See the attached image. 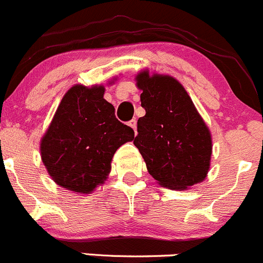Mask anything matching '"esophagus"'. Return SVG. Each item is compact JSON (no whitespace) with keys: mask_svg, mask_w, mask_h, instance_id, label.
<instances>
[{"mask_svg":"<svg viewBox=\"0 0 263 263\" xmlns=\"http://www.w3.org/2000/svg\"><path fill=\"white\" fill-rule=\"evenodd\" d=\"M129 126H130V128H133V130L137 133V120L129 121Z\"/></svg>","mask_w":263,"mask_h":263,"instance_id":"obj_1","label":"esophagus"}]
</instances>
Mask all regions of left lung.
Wrapping results in <instances>:
<instances>
[{"mask_svg": "<svg viewBox=\"0 0 263 263\" xmlns=\"http://www.w3.org/2000/svg\"><path fill=\"white\" fill-rule=\"evenodd\" d=\"M145 115L134 139L147 170L161 186L185 191L207 178L212 135L179 80L145 69L135 77Z\"/></svg>", "mask_w": 263, "mask_h": 263, "instance_id": "1", "label": "left lung"}]
</instances>
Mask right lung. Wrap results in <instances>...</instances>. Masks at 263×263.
I'll return each instance as SVG.
<instances>
[{"instance_id": "1", "label": "right lung", "mask_w": 263, "mask_h": 263, "mask_svg": "<svg viewBox=\"0 0 263 263\" xmlns=\"http://www.w3.org/2000/svg\"><path fill=\"white\" fill-rule=\"evenodd\" d=\"M103 95L102 84L72 85L41 139V157L48 175L74 193L90 194L102 185L118 148L134 139V130L116 119L115 107Z\"/></svg>"}]
</instances>
